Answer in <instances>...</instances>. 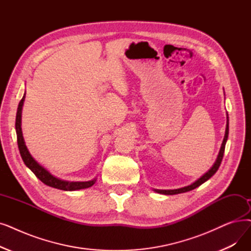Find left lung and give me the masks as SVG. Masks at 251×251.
Wrapping results in <instances>:
<instances>
[{"label":"left lung","mask_w":251,"mask_h":251,"mask_svg":"<svg viewBox=\"0 0 251 251\" xmlns=\"http://www.w3.org/2000/svg\"><path fill=\"white\" fill-rule=\"evenodd\" d=\"M227 136H228V117L226 115V127L225 137H224L223 144H222V147H221V150H220V152H219V156H217V159L213 164V166L208 171H207L204 174V176H202L198 180H196L195 182H193L192 184H190V186H188V187H183V188L176 189V190H154V191L159 193V194H163V195H176V194H180V193H186V192L192 191L196 188H198L199 186H201V184L204 183L205 181L208 180L221 166V163H222V160H223V157H224V152H225L226 143L227 140Z\"/></svg>","instance_id":"obj_1"}]
</instances>
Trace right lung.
I'll list each match as a JSON object with an SVG mask.
<instances>
[{
  "label": "right lung",
  "instance_id": "obj_1",
  "mask_svg": "<svg viewBox=\"0 0 251 251\" xmlns=\"http://www.w3.org/2000/svg\"><path fill=\"white\" fill-rule=\"evenodd\" d=\"M25 99V94L24 95L23 100H20L18 107H17V114H16V121H15V129L17 134V145L19 149L20 156L23 158L25 164L28 167L35 176L43 182L47 184L49 187L55 188L62 191H77L82 189H87L92 187L96 181V178L89 180V181H68L57 178L46 169L40 165L39 163L31 157L29 151L25 146V139L23 136V131H21V111H23V105Z\"/></svg>",
  "mask_w": 251,
  "mask_h": 251
}]
</instances>
